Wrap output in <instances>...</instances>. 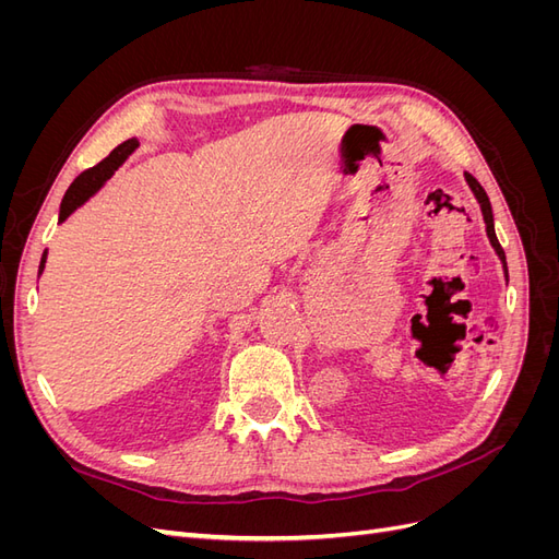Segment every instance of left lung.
I'll use <instances>...</instances> for the list:
<instances>
[{
    "label": "left lung",
    "instance_id": "obj_1",
    "mask_svg": "<svg viewBox=\"0 0 559 559\" xmlns=\"http://www.w3.org/2000/svg\"><path fill=\"white\" fill-rule=\"evenodd\" d=\"M464 179H466V183L471 186L473 195H476V200H478L480 212H483V218H485V230H487L489 245L495 247L497 257H499V261H501V265H503V275H506V280H509V265H506V253H503V249H501V245H499V240H497V233H495V216H492V205H489V198H487V193H485L483 186H480L476 179H473L468 173H464Z\"/></svg>",
    "mask_w": 559,
    "mask_h": 559
}]
</instances>
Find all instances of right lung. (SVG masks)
Masks as SVG:
<instances>
[{"label": "right lung", "mask_w": 559, "mask_h": 559, "mask_svg": "<svg viewBox=\"0 0 559 559\" xmlns=\"http://www.w3.org/2000/svg\"><path fill=\"white\" fill-rule=\"evenodd\" d=\"M138 146H140V142L132 138V140H128V142H123V144H118L103 163H97L95 167H91V170L81 173V175L72 181V186H70V189H67V193H64V198H62L60 218H58V222L62 224L67 216H70L72 212H76V210L83 205V202H86L88 198H93L99 189H103L105 181L118 170V167H121V165L126 163V158H128ZM44 267H46V251H44L41 263H39V275L44 273Z\"/></svg>", "instance_id": "right-lung-1"}]
</instances>
